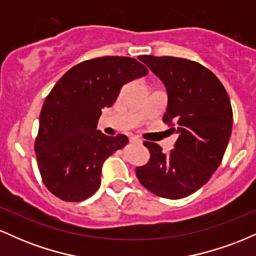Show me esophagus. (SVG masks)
<instances>
[{
	"label": "esophagus",
	"instance_id": "obj_1",
	"mask_svg": "<svg viewBox=\"0 0 256 256\" xmlns=\"http://www.w3.org/2000/svg\"><path fill=\"white\" fill-rule=\"evenodd\" d=\"M130 142H132V143H137V144H142V140H140V138H138V137H130Z\"/></svg>",
	"mask_w": 256,
	"mask_h": 256
}]
</instances>
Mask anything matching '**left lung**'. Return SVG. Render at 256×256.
<instances>
[{
    "mask_svg": "<svg viewBox=\"0 0 256 256\" xmlns=\"http://www.w3.org/2000/svg\"><path fill=\"white\" fill-rule=\"evenodd\" d=\"M138 58L165 84L168 104L162 120L179 137L168 154L146 140L150 158L137 167L136 176L154 195L186 198L207 183L222 162L232 130L230 98L222 82L201 64L173 56Z\"/></svg>",
    "mask_w": 256,
    "mask_h": 256,
    "instance_id": "obj_1",
    "label": "left lung"
}]
</instances>
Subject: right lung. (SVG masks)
Masks as SVG:
<instances>
[{
    "instance_id": "add662e5",
    "label": "right lung",
    "mask_w": 256,
    "mask_h": 256,
    "mask_svg": "<svg viewBox=\"0 0 256 256\" xmlns=\"http://www.w3.org/2000/svg\"><path fill=\"white\" fill-rule=\"evenodd\" d=\"M148 74L136 58H91L68 70L44 101L34 142L37 165L46 189L62 201L79 202L101 184L104 160L128 144L125 134L106 136L98 128L126 83Z\"/></svg>"
}]
</instances>
